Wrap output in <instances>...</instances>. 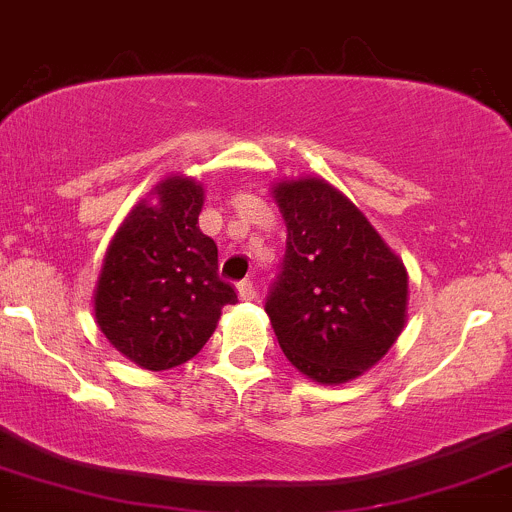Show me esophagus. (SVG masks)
<instances>
[{
  "mask_svg": "<svg viewBox=\"0 0 512 512\" xmlns=\"http://www.w3.org/2000/svg\"><path fill=\"white\" fill-rule=\"evenodd\" d=\"M237 295H240V300H255V285H252L250 280H242L240 285H237Z\"/></svg>",
  "mask_w": 512,
  "mask_h": 512,
  "instance_id": "esophagus-1",
  "label": "esophagus"
}]
</instances>
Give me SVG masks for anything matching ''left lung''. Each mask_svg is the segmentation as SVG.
Segmentation results:
<instances>
[{
  "mask_svg": "<svg viewBox=\"0 0 512 512\" xmlns=\"http://www.w3.org/2000/svg\"><path fill=\"white\" fill-rule=\"evenodd\" d=\"M287 225L265 300L287 360L322 385L370 370L408 317V270L367 217L320 177L272 187Z\"/></svg>",
  "mask_w": 512,
  "mask_h": 512,
  "instance_id": "obj_1",
  "label": "left lung"
}]
</instances>
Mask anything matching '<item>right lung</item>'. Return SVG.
Wrapping results in <instances>:
<instances>
[{
  "label": "right lung",
  "mask_w": 512,
  "mask_h": 512,
  "mask_svg": "<svg viewBox=\"0 0 512 512\" xmlns=\"http://www.w3.org/2000/svg\"><path fill=\"white\" fill-rule=\"evenodd\" d=\"M150 195L109 242L94 317L127 360L170 370L205 347L237 292L217 275V245L197 225L205 205L200 182L167 177Z\"/></svg>",
  "instance_id": "add662e5"
}]
</instances>
